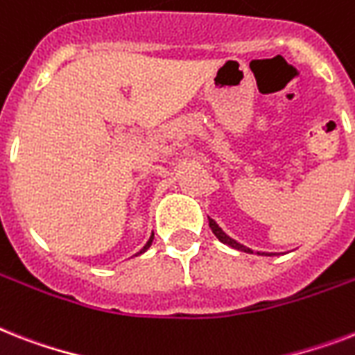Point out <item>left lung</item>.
I'll use <instances>...</instances> for the list:
<instances>
[{
  "label": "left lung",
  "instance_id": "left-lung-1",
  "mask_svg": "<svg viewBox=\"0 0 355 355\" xmlns=\"http://www.w3.org/2000/svg\"><path fill=\"white\" fill-rule=\"evenodd\" d=\"M209 227H211V232L215 233V237H217L218 241H220V243H224V244H227V246L235 248V250H241V252L253 253L252 250H250V248L243 246V244H239L237 241H233L232 237H227L226 233H224L223 230H220V227H218V224L215 223V220H213V218H209ZM259 255H270V253H259Z\"/></svg>",
  "mask_w": 355,
  "mask_h": 355
}]
</instances>
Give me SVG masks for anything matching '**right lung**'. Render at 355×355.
<instances>
[{
    "label": "right lung",
    "instance_id": "1",
    "mask_svg": "<svg viewBox=\"0 0 355 355\" xmlns=\"http://www.w3.org/2000/svg\"><path fill=\"white\" fill-rule=\"evenodd\" d=\"M151 243H153V237H151V239H149V241H148V244H146V246H144V248H142V250H140V253H144V252H146V250H148V248H149V246H151Z\"/></svg>",
    "mask_w": 355,
    "mask_h": 355
}]
</instances>
